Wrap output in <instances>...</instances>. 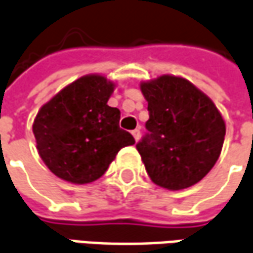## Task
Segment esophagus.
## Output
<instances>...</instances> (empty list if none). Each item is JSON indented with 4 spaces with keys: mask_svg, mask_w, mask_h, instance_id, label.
Returning <instances> with one entry per match:
<instances>
[{
    "mask_svg": "<svg viewBox=\"0 0 253 253\" xmlns=\"http://www.w3.org/2000/svg\"><path fill=\"white\" fill-rule=\"evenodd\" d=\"M131 134H133L134 140H135V141H138V140H140V135H141L140 128H135V130H133V131H131Z\"/></svg>",
    "mask_w": 253,
    "mask_h": 253,
    "instance_id": "esophagus-1",
    "label": "esophagus"
}]
</instances>
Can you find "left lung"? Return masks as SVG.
Segmentation results:
<instances>
[{
  "label": "left lung",
  "mask_w": 253,
  "mask_h": 253,
  "mask_svg": "<svg viewBox=\"0 0 253 253\" xmlns=\"http://www.w3.org/2000/svg\"><path fill=\"white\" fill-rule=\"evenodd\" d=\"M148 133L135 145L151 180L168 190L197 184L221 152L226 125L212 99L183 77L141 84Z\"/></svg>",
  "instance_id": "8db88e82"
}]
</instances>
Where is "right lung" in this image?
Here are the masks:
<instances>
[{
  "instance_id": "1",
  "label": "right lung",
  "mask_w": 253,
  "mask_h": 253,
  "mask_svg": "<svg viewBox=\"0 0 253 253\" xmlns=\"http://www.w3.org/2000/svg\"><path fill=\"white\" fill-rule=\"evenodd\" d=\"M115 84L88 75L42 105L33 123L41 159L62 180L92 183L104 174L131 134L119 127L120 111L106 104Z\"/></svg>"
}]
</instances>
